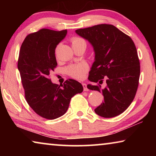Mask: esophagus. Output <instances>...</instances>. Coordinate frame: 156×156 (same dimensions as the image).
I'll return each mask as SVG.
<instances>
[{
  "label": "esophagus",
  "mask_w": 156,
  "mask_h": 156,
  "mask_svg": "<svg viewBox=\"0 0 156 156\" xmlns=\"http://www.w3.org/2000/svg\"><path fill=\"white\" fill-rule=\"evenodd\" d=\"M83 89H84V91H88L89 89L87 87V84L85 83H83Z\"/></svg>",
  "instance_id": "obj_1"
}]
</instances>
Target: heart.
Wrapping results in <instances>:
<instances>
[{
  "label": "heart",
  "instance_id": "1",
  "mask_svg": "<svg viewBox=\"0 0 156 156\" xmlns=\"http://www.w3.org/2000/svg\"><path fill=\"white\" fill-rule=\"evenodd\" d=\"M83 41H84L83 39L78 38V37H73L71 40L72 45ZM57 49L58 48L56 49V53L57 51ZM87 72V67L84 64L71 65L66 68V72L67 73V74L71 77L78 79V80H81L84 78Z\"/></svg>",
  "mask_w": 156,
  "mask_h": 156
}]
</instances>
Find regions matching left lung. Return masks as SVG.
Wrapping results in <instances>:
<instances>
[{"instance_id":"obj_1","label":"left lung","mask_w":156,"mask_h":156,"mask_svg":"<svg viewBox=\"0 0 156 156\" xmlns=\"http://www.w3.org/2000/svg\"><path fill=\"white\" fill-rule=\"evenodd\" d=\"M76 33L94 47L95 61L89 72L91 90L102 92L104 101L94 109L103 118L121 114L129 107L138 89L140 66L133 41L112 25L100 24L79 29ZM104 81L106 87L102 89Z\"/></svg>"}]
</instances>
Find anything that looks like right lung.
Masks as SVG:
<instances>
[{
    "mask_svg": "<svg viewBox=\"0 0 156 156\" xmlns=\"http://www.w3.org/2000/svg\"><path fill=\"white\" fill-rule=\"evenodd\" d=\"M67 32L41 29L27 36L19 52L18 69L26 101L37 114L48 120L64 115L72 98L83 91V85L73 79L59 85L49 78L57 66L55 49Z\"/></svg>",
    "mask_w": 156,
    "mask_h": 156,
    "instance_id": "add662e5",
    "label": "right lung"
}]
</instances>
